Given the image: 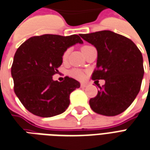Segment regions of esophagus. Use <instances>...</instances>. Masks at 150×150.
<instances>
[{"label":"esophagus","mask_w":150,"mask_h":150,"mask_svg":"<svg viewBox=\"0 0 150 150\" xmlns=\"http://www.w3.org/2000/svg\"><path fill=\"white\" fill-rule=\"evenodd\" d=\"M86 86H87V85H86V84H85V83H81L80 84V86L82 87V88H85V87H86Z\"/></svg>","instance_id":"esophagus-1"}]
</instances>
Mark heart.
<instances>
[{"instance_id":"b5f03b06","label":"heart","mask_w":150,"mask_h":150,"mask_svg":"<svg viewBox=\"0 0 150 150\" xmlns=\"http://www.w3.org/2000/svg\"><path fill=\"white\" fill-rule=\"evenodd\" d=\"M90 47H91V46H90V45H84L82 47V51H83V52H85V51H86L87 48H89ZM70 53V49L69 48H67V49H65L64 51V52L62 54V61L65 63L67 60V58H68V55H69ZM69 75L70 76H71L72 78L76 79H78V80H83L85 77H86V73L83 71H81L79 69H72L71 70L69 71Z\"/></svg>"}]
</instances>
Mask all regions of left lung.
Wrapping results in <instances>:
<instances>
[{"instance_id": "8db88e82", "label": "left lung", "mask_w": 150, "mask_h": 150, "mask_svg": "<svg viewBox=\"0 0 150 150\" xmlns=\"http://www.w3.org/2000/svg\"><path fill=\"white\" fill-rule=\"evenodd\" d=\"M98 51L97 68L91 79L105 84L89 101L93 111L115 116L131 105L141 89L144 67L142 52L124 35L105 30L79 35Z\"/></svg>"}]
</instances>
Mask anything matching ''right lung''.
<instances>
[{
	"label": "right lung",
	"instance_id": "obj_1",
	"mask_svg": "<svg viewBox=\"0 0 150 150\" xmlns=\"http://www.w3.org/2000/svg\"><path fill=\"white\" fill-rule=\"evenodd\" d=\"M83 40L78 35L52 34L33 36L17 48L11 67L14 92L29 112L43 117L64 113L70 104V94L80 86L66 76L54 81L65 49Z\"/></svg>",
	"mask_w": 150,
	"mask_h": 150
}]
</instances>
